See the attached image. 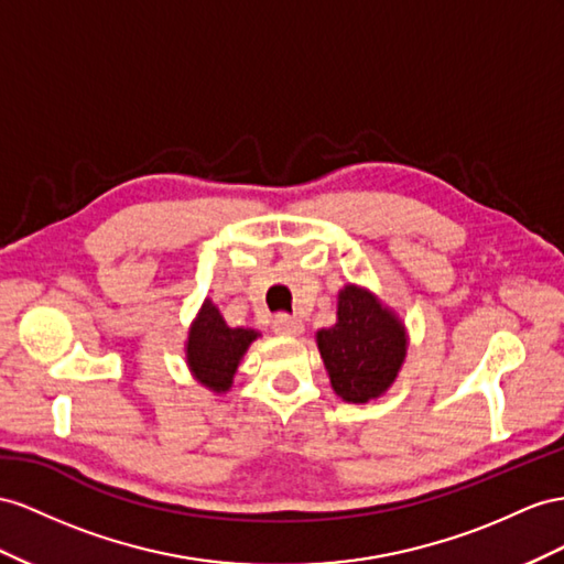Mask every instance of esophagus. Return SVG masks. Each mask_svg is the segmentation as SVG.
<instances>
[{
  "label": "esophagus",
  "instance_id": "1",
  "mask_svg": "<svg viewBox=\"0 0 564 564\" xmlns=\"http://www.w3.org/2000/svg\"><path fill=\"white\" fill-rule=\"evenodd\" d=\"M273 330L283 336H297L302 334V322L291 314H276V319H273Z\"/></svg>",
  "mask_w": 564,
  "mask_h": 564
}]
</instances>
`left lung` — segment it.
Returning <instances> with one entry per match:
<instances>
[{
  "instance_id": "left-lung-1",
  "label": "left lung",
  "mask_w": 564,
  "mask_h": 564,
  "mask_svg": "<svg viewBox=\"0 0 564 564\" xmlns=\"http://www.w3.org/2000/svg\"><path fill=\"white\" fill-rule=\"evenodd\" d=\"M330 386L345 402L379 398L405 359V328L362 288L338 297V324L316 334Z\"/></svg>"
}]
</instances>
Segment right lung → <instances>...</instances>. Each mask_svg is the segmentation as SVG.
Segmentation results:
<instances>
[{
    "label": "right lung",
    "instance_id": "1",
    "mask_svg": "<svg viewBox=\"0 0 564 564\" xmlns=\"http://www.w3.org/2000/svg\"><path fill=\"white\" fill-rule=\"evenodd\" d=\"M254 338L257 330L252 328H230L207 300L187 338V365L202 386L216 393L228 391L240 357Z\"/></svg>",
    "mask_w": 564,
    "mask_h": 564
}]
</instances>
